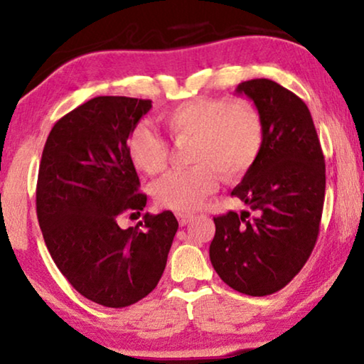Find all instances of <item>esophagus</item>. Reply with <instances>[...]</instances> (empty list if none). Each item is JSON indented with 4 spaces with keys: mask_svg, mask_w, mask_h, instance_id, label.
<instances>
[{
    "mask_svg": "<svg viewBox=\"0 0 364 364\" xmlns=\"http://www.w3.org/2000/svg\"><path fill=\"white\" fill-rule=\"evenodd\" d=\"M177 218H178V223H181V225L183 227V225H187V223H191L193 220V215H192V213H178Z\"/></svg>",
    "mask_w": 364,
    "mask_h": 364,
    "instance_id": "34e87169",
    "label": "esophagus"
}]
</instances>
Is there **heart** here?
Wrapping results in <instances>:
<instances>
[{
	"label": "heart",
	"mask_w": 364,
	"mask_h": 364,
	"mask_svg": "<svg viewBox=\"0 0 364 364\" xmlns=\"http://www.w3.org/2000/svg\"><path fill=\"white\" fill-rule=\"evenodd\" d=\"M161 122L176 141L191 139L188 159L196 166L172 171L154 182L159 205L192 212L215 192L218 174L230 181L245 173L263 146V122L248 101L227 97H196L162 112ZM127 156L147 176L167 166V142L146 126H136L127 137Z\"/></svg>",
	"instance_id": "1"
}]
</instances>
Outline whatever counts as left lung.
I'll use <instances>...</instances> for the list:
<instances>
[{"mask_svg": "<svg viewBox=\"0 0 364 364\" xmlns=\"http://www.w3.org/2000/svg\"><path fill=\"white\" fill-rule=\"evenodd\" d=\"M260 112L263 146L232 196L252 208L213 217L210 262L233 290L272 295L293 280L315 248L325 202V157L306 104L270 79L235 89Z\"/></svg>", "mask_w": 364, "mask_h": 364, "instance_id": "obj_1", "label": "left lung"}]
</instances>
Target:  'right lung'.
<instances>
[{
  "mask_svg": "<svg viewBox=\"0 0 364 364\" xmlns=\"http://www.w3.org/2000/svg\"><path fill=\"white\" fill-rule=\"evenodd\" d=\"M152 101L99 96L59 119L44 144L36 212L59 272L97 305L124 308L161 280L178 228L171 210L141 215L146 193L127 156V137Z\"/></svg>",
  "mask_w": 364,
  "mask_h": 364,
  "instance_id": "obj_1",
  "label": "right lung"
}]
</instances>
